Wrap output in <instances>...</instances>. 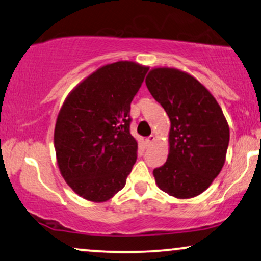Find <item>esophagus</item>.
<instances>
[{
    "mask_svg": "<svg viewBox=\"0 0 261 261\" xmlns=\"http://www.w3.org/2000/svg\"><path fill=\"white\" fill-rule=\"evenodd\" d=\"M154 141H155V136H154V135H150L149 137L146 138V144H147V146H150V144L153 143Z\"/></svg>",
    "mask_w": 261,
    "mask_h": 261,
    "instance_id": "34e87169",
    "label": "esophagus"
}]
</instances>
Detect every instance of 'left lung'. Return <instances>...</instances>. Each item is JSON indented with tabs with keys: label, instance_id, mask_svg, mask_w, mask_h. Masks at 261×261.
Masks as SVG:
<instances>
[{
	"label": "left lung",
	"instance_id": "1",
	"mask_svg": "<svg viewBox=\"0 0 261 261\" xmlns=\"http://www.w3.org/2000/svg\"><path fill=\"white\" fill-rule=\"evenodd\" d=\"M146 85L171 123L169 155L153 171L155 183L176 199L200 195L225 164L230 140L225 115L208 89L178 68H151Z\"/></svg>",
	"mask_w": 261,
	"mask_h": 261
}]
</instances>
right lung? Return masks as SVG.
Returning <instances> with one entry per match:
<instances>
[{
  "label": "right lung",
  "mask_w": 261,
  "mask_h": 261,
  "mask_svg": "<svg viewBox=\"0 0 261 261\" xmlns=\"http://www.w3.org/2000/svg\"><path fill=\"white\" fill-rule=\"evenodd\" d=\"M149 70L134 61L101 66L72 89L54 130L57 163L77 195L105 202L123 189L137 159L130 105Z\"/></svg>",
  "instance_id": "add662e5"
}]
</instances>
